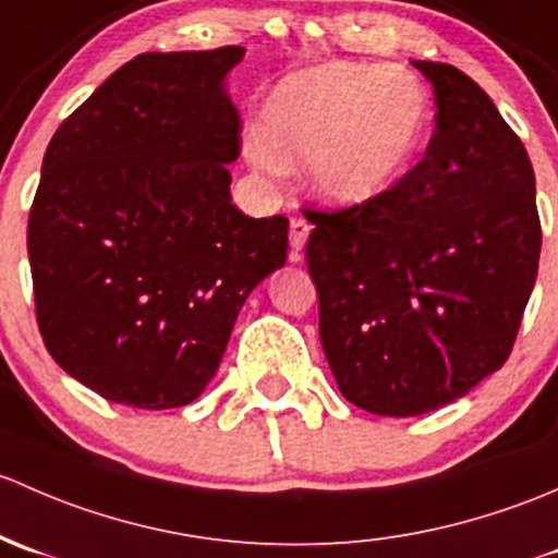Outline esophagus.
I'll list each match as a JSON object with an SVG mask.
<instances>
[{
    "instance_id": "1",
    "label": "esophagus",
    "mask_w": 558,
    "mask_h": 558,
    "mask_svg": "<svg viewBox=\"0 0 558 558\" xmlns=\"http://www.w3.org/2000/svg\"><path fill=\"white\" fill-rule=\"evenodd\" d=\"M308 231H312V226H308L303 217H292L290 220V246H292L290 260H301V250H303V244H306Z\"/></svg>"
}]
</instances>
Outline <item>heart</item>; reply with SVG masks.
<instances>
[{"mask_svg":"<svg viewBox=\"0 0 558 558\" xmlns=\"http://www.w3.org/2000/svg\"><path fill=\"white\" fill-rule=\"evenodd\" d=\"M266 136L250 158L268 174L312 158L314 187L332 204H363L392 187L427 129V94L400 69L330 64L290 74L268 96Z\"/></svg>","mask_w":558,"mask_h":558,"instance_id":"heart-1","label":"heart"}]
</instances>
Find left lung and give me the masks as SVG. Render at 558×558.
Instances as JSON below:
<instances>
[{"label":"left lung","instance_id":"obj_1","mask_svg":"<svg viewBox=\"0 0 558 558\" xmlns=\"http://www.w3.org/2000/svg\"><path fill=\"white\" fill-rule=\"evenodd\" d=\"M413 66L438 105L424 158L363 204L303 206L322 349L343 398L378 416L435 411L505 365L543 244L532 160L486 90Z\"/></svg>","mask_w":558,"mask_h":558}]
</instances>
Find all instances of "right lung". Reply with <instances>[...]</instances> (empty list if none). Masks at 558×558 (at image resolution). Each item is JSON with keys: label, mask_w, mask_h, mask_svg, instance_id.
Wrapping results in <instances>:
<instances>
[{"label": "right lung", "mask_w": 558, "mask_h": 558, "mask_svg": "<svg viewBox=\"0 0 558 558\" xmlns=\"http://www.w3.org/2000/svg\"><path fill=\"white\" fill-rule=\"evenodd\" d=\"M244 48L142 53L59 125L28 211L34 312L72 378L112 403H193L246 295L287 260V217L231 204Z\"/></svg>", "instance_id": "add662e5"}]
</instances>
